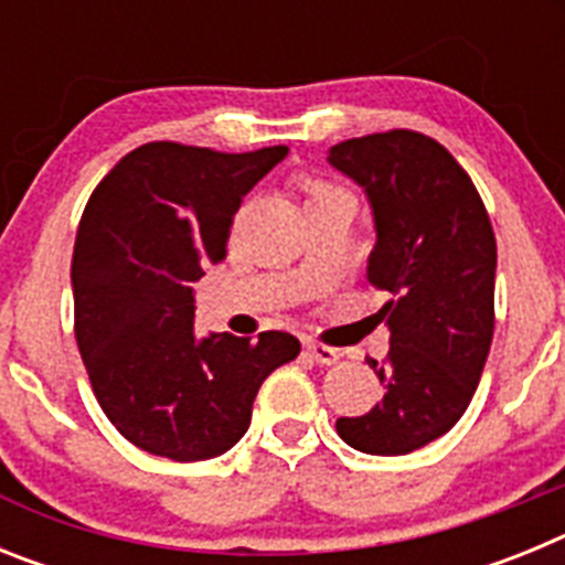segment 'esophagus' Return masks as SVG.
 Here are the masks:
<instances>
[{
	"instance_id": "obj_1",
	"label": "esophagus",
	"mask_w": 565,
	"mask_h": 565,
	"mask_svg": "<svg viewBox=\"0 0 565 565\" xmlns=\"http://www.w3.org/2000/svg\"><path fill=\"white\" fill-rule=\"evenodd\" d=\"M306 351L311 353L313 362H319V364H337L339 362V351L337 348H331V344H322V342H313V339H308Z\"/></svg>"
}]
</instances>
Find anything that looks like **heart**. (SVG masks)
I'll list each match as a JSON object with an SVG mask.
<instances>
[{
  "mask_svg": "<svg viewBox=\"0 0 565 565\" xmlns=\"http://www.w3.org/2000/svg\"><path fill=\"white\" fill-rule=\"evenodd\" d=\"M302 192H306L308 203H317L331 198V194H342V189L331 186V183L326 181H319V178H306V181H302Z\"/></svg>",
  "mask_w": 565,
  "mask_h": 565,
  "instance_id": "heart-1",
  "label": "heart"
}]
</instances>
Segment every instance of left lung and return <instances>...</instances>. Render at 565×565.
Segmentation results:
<instances>
[{
	"label": "left lung",
	"mask_w": 565,
	"mask_h": 565,
	"mask_svg": "<svg viewBox=\"0 0 565 565\" xmlns=\"http://www.w3.org/2000/svg\"><path fill=\"white\" fill-rule=\"evenodd\" d=\"M328 161L371 201L367 279L391 294L376 313L391 353L367 362L382 398L339 418L337 433L353 450L407 456L450 433L476 396L495 331V234L476 183L430 135H362L331 147Z\"/></svg>",
	"instance_id": "1"
}]
</instances>
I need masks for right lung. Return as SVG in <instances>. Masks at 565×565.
I'll return each instance as SVG.
<instances>
[{
    "label": "right lung",
    "instance_id": "obj_1",
    "mask_svg": "<svg viewBox=\"0 0 565 565\" xmlns=\"http://www.w3.org/2000/svg\"><path fill=\"white\" fill-rule=\"evenodd\" d=\"M286 154L143 143L84 206L70 268L78 353L115 430L152 456L206 461L232 450L259 384L299 356L286 331L194 337L192 286L226 259L243 194Z\"/></svg>",
    "mask_w": 565,
    "mask_h": 565
}]
</instances>
